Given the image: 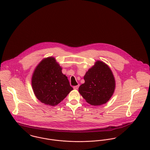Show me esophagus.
I'll list each match as a JSON object with an SVG mask.
<instances>
[{
	"instance_id": "34e87169",
	"label": "esophagus",
	"mask_w": 150,
	"mask_h": 150,
	"mask_svg": "<svg viewBox=\"0 0 150 150\" xmlns=\"http://www.w3.org/2000/svg\"><path fill=\"white\" fill-rule=\"evenodd\" d=\"M79 86H73V88H74V89H78V88H79Z\"/></svg>"
}]
</instances>
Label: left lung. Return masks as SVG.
I'll return each mask as SVG.
<instances>
[{"mask_svg":"<svg viewBox=\"0 0 150 150\" xmlns=\"http://www.w3.org/2000/svg\"><path fill=\"white\" fill-rule=\"evenodd\" d=\"M85 83L79 86V92L86 102L92 106L106 103L115 89L112 71L106 64L98 60L84 76Z\"/></svg>","mask_w":150,"mask_h":150,"instance_id":"left-lung-1","label":"left lung"}]
</instances>
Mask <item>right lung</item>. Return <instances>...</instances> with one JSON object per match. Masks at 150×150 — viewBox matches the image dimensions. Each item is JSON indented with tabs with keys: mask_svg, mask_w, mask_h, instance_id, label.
<instances>
[{
	"mask_svg": "<svg viewBox=\"0 0 150 150\" xmlns=\"http://www.w3.org/2000/svg\"><path fill=\"white\" fill-rule=\"evenodd\" d=\"M62 70L55 58L48 57L42 59L33 71V91L36 98L46 105L57 106L73 89Z\"/></svg>",
	"mask_w": 150,
	"mask_h": 150,
	"instance_id": "right-lung-1",
	"label": "right lung"
}]
</instances>
